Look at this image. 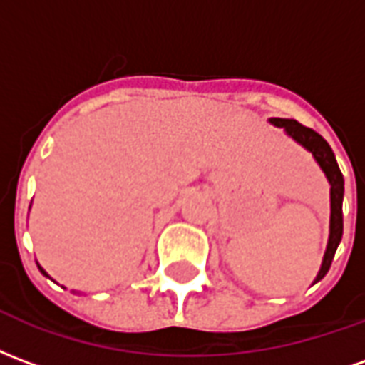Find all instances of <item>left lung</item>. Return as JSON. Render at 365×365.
I'll return each mask as SVG.
<instances>
[{
  "label": "left lung",
  "instance_id": "left-lung-1",
  "mask_svg": "<svg viewBox=\"0 0 365 365\" xmlns=\"http://www.w3.org/2000/svg\"><path fill=\"white\" fill-rule=\"evenodd\" d=\"M275 127L285 128V133L295 138L299 144H303L307 150L311 152L314 160L319 162V166L322 168V172L327 174L330 182V237L327 252L322 258L321 272L317 275L314 282H321L322 277L327 275L330 269L332 258L336 254V248L342 240V230H344V219H342V199H344V178L342 172L338 168V162L334 158V152L329 146V143L322 138L319 133H314L313 128L303 127L301 123L295 119H272Z\"/></svg>",
  "mask_w": 365,
  "mask_h": 365
}]
</instances>
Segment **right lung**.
Segmentation results:
<instances>
[{
	"label": "right lung",
	"mask_w": 365,
	"mask_h": 365,
	"mask_svg": "<svg viewBox=\"0 0 365 365\" xmlns=\"http://www.w3.org/2000/svg\"><path fill=\"white\" fill-rule=\"evenodd\" d=\"M38 269H41V272H43V274H44V275H46V272H44V269H43V268H41V266H38Z\"/></svg>",
	"instance_id": "right-lung-1"
}]
</instances>
